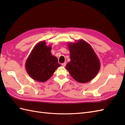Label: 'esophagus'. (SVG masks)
Masks as SVG:
<instances>
[{
  "instance_id": "esophagus-1",
  "label": "esophagus",
  "mask_w": 125,
  "mask_h": 125,
  "mask_svg": "<svg viewBox=\"0 0 125 125\" xmlns=\"http://www.w3.org/2000/svg\"><path fill=\"white\" fill-rule=\"evenodd\" d=\"M66 64H67V63H66V62H64V63H62V65L63 66V67H65Z\"/></svg>"
}]
</instances>
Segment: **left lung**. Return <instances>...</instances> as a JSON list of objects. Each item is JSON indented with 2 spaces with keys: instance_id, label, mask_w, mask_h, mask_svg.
I'll return each mask as SVG.
<instances>
[{
  "instance_id": "left-lung-1",
  "label": "left lung",
  "mask_w": 125,
  "mask_h": 125,
  "mask_svg": "<svg viewBox=\"0 0 125 125\" xmlns=\"http://www.w3.org/2000/svg\"><path fill=\"white\" fill-rule=\"evenodd\" d=\"M70 61L65 68L71 77L81 83H87L95 77L100 68L99 58L91 45L83 40L76 43H68Z\"/></svg>"
}]
</instances>
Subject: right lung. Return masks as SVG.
I'll list each match as a JSON object with an SVG mask.
<instances>
[{
  "label": "right lung",
  "mask_w": 125,
  "mask_h": 125,
  "mask_svg": "<svg viewBox=\"0 0 125 125\" xmlns=\"http://www.w3.org/2000/svg\"><path fill=\"white\" fill-rule=\"evenodd\" d=\"M50 45L46 41L39 42L34 47L26 61L28 74L34 80L44 82L51 77L56 69L61 66L56 57L52 54Z\"/></svg>",
  "instance_id": "obj_1"
}]
</instances>
